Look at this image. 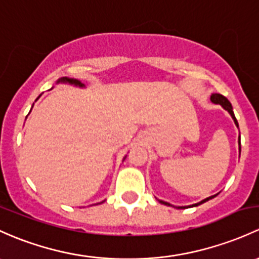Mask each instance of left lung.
I'll return each instance as SVG.
<instances>
[{
    "label": "left lung",
    "instance_id": "1",
    "mask_svg": "<svg viewBox=\"0 0 259 259\" xmlns=\"http://www.w3.org/2000/svg\"><path fill=\"white\" fill-rule=\"evenodd\" d=\"M211 102L213 103V104H220V105H221V107H222L223 109H225V110H227V111H228V114H230V115L232 116V119H233V121H235L236 126L238 127V121H237V119H236V116H235V113H233V108H232V105H231L230 100H228L227 98H226V97H223V95H221V94H217V93H214V94H212V95H211ZM238 149H239V155H241V137H238ZM217 195H219V194H217ZM217 195L209 196V197L205 198V200H202V201H200V202H197V203H194V205H190V206H174V205H171V203L166 202V201L159 200V198H156V200L159 201L160 203H162V205H166V206H171V207H176V208H186V207H196V206L201 205V203H203V202H206V201L211 200V198L216 197Z\"/></svg>",
    "mask_w": 259,
    "mask_h": 259
}]
</instances>
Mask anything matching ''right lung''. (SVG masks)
Masks as SVG:
<instances>
[{
	"instance_id": "1",
	"label": "right lung",
	"mask_w": 259,
	"mask_h": 259,
	"mask_svg": "<svg viewBox=\"0 0 259 259\" xmlns=\"http://www.w3.org/2000/svg\"><path fill=\"white\" fill-rule=\"evenodd\" d=\"M59 83H64V84H70V85H74V87H79V88H84V84L83 83H80L79 80L78 79H74V78H68V77H63V78H59L58 80H57V84H59ZM39 98V97H38ZM37 98V99H38ZM126 157V156H125ZM125 157L122 160H125ZM100 203H103V202H100Z\"/></svg>"
}]
</instances>
